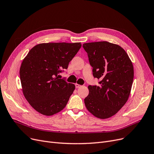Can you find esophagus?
Wrapping results in <instances>:
<instances>
[{
  "label": "esophagus",
  "instance_id": "obj_1",
  "mask_svg": "<svg viewBox=\"0 0 154 154\" xmlns=\"http://www.w3.org/2000/svg\"><path fill=\"white\" fill-rule=\"evenodd\" d=\"M75 87H76V88H80V87H82V85H79V84H78V83H76V84H75Z\"/></svg>",
  "mask_w": 154,
  "mask_h": 154
}]
</instances>
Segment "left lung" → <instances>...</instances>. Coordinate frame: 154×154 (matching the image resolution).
Masks as SVG:
<instances>
[{
    "instance_id": "8db88e82",
    "label": "left lung",
    "mask_w": 154,
    "mask_h": 154,
    "mask_svg": "<svg viewBox=\"0 0 154 154\" xmlns=\"http://www.w3.org/2000/svg\"><path fill=\"white\" fill-rule=\"evenodd\" d=\"M93 75L100 79L99 86L89 85L85 104L96 118L107 119L124 106L131 93L133 66L126 51L106 41L83 44Z\"/></svg>"
}]
</instances>
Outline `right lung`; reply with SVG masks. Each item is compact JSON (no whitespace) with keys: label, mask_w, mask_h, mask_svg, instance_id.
Wrapping results in <instances>:
<instances>
[{"label":"right lung","mask_w":154,"mask_h":154,"mask_svg":"<svg viewBox=\"0 0 154 154\" xmlns=\"http://www.w3.org/2000/svg\"><path fill=\"white\" fill-rule=\"evenodd\" d=\"M82 44L43 43L33 47L24 58L20 75L23 94L38 112L52 116L66 106L75 85L59 79Z\"/></svg>","instance_id":"obj_1"}]
</instances>
